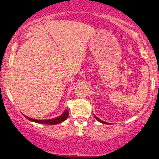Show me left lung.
<instances>
[{
  "mask_svg": "<svg viewBox=\"0 0 159 159\" xmlns=\"http://www.w3.org/2000/svg\"><path fill=\"white\" fill-rule=\"evenodd\" d=\"M95 116V118H96V120H97L98 122H100V123H105V124H107V123H105V122H104V121H102V120H99V119H98V118H97V117H96V116Z\"/></svg>",
  "mask_w": 159,
  "mask_h": 159,
  "instance_id": "left-lung-1",
  "label": "left lung"
}]
</instances>
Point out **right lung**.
Instances as JSON below:
<instances>
[{
	"instance_id": "right-lung-1",
	"label": "right lung",
	"mask_w": 159,
	"mask_h": 159,
	"mask_svg": "<svg viewBox=\"0 0 159 159\" xmlns=\"http://www.w3.org/2000/svg\"><path fill=\"white\" fill-rule=\"evenodd\" d=\"M25 117H27V119L33 122H35V123H42V124H46V125H56V124L61 123L62 122L65 121L67 119L69 116V111L68 110H65L63 114H61V116H59L58 117L54 118V119L51 120H36V119H32V118L27 117V116L24 115Z\"/></svg>"
}]
</instances>
